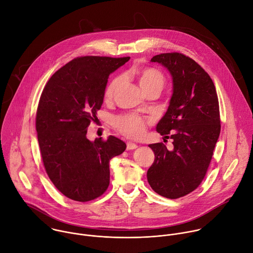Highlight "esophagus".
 <instances>
[{
  "label": "esophagus",
  "instance_id": "esophagus-1",
  "mask_svg": "<svg viewBox=\"0 0 253 253\" xmlns=\"http://www.w3.org/2000/svg\"><path fill=\"white\" fill-rule=\"evenodd\" d=\"M138 146L137 144L133 143V142H127V150H133V149H136Z\"/></svg>",
  "mask_w": 253,
  "mask_h": 253
}]
</instances>
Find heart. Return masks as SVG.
Segmentation results:
<instances>
[{
    "mask_svg": "<svg viewBox=\"0 0 253 253\" xmlns=\"http://www.w3.org/2000/svg\"><path fill=\"white\" fill-rule=\"evenodd\" d=\"M137 76L141 88L145 92L153 88L162 89L164 86V76L157 69L149 67L142 68L137 72ZM119 83V78H115L109 83L105 91L106 98H111L114 95ZM147 123V119L136 114L121 115L114 119L115 128L120 133L130 138H139L142 136L144 131H145Z\"/></svg>",
    "mask_w": 253,
    "mask_h": 253,
    "instance_id": "b5f03b06",
    "label": "heart"
}]
</instances>
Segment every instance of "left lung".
<instances>
[{"label": "left lung", "instance_id": "obj_1", "mask_svg": "<svg viewBox=\"0 0 253 253\" xmlns=\"http://www.w3.org/2000/svg\"><path fill=\"white\" fill-rule=\"evenodd\" d=\"M151 62L164 66L172 77L173 93L156 131L173 140V149L150 144L155 159L147 180L156 193L176 199L195 190L206 174L220 134L218 97L209 75L191 58L164 53Z\"/></svg>", "mask_w": 253, "mask_h": 253}]
</instances>
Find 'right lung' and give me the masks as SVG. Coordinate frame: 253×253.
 <instances>
[{
    "label": "right lung",
    "instance_id": "add662e5",
    "mask_svg": "<svg viewBox=\"0 0 253 253\" xmlns=\"http://www.w3.org/2000/svg\"><path fill=\"white\" fill-rule=\"evenodd\" d=\"M130 57L85 56L72 60L50 78L40 97L36 130L46 172L66 197L80 202L101 196L110 183V160L126 144L114 137L90 141L109 75Z\"/></svg>",
    "mask_w": 253,
    "mask_h": 253
}]
</instances>
